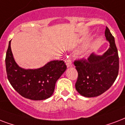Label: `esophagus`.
Here are the masks:
<instances>
[{
	"label": "esophagus",
	"mask_w": 125,
	"mask_h": 125,
	"mask_svg": "<svg viewBox=\"0 0 125 125\" xmlns=\"http://www.w3.org/2000/svg\"><path fill=\"white\" fill-rule=\"evenodd\" d=\"M65 63H66L67 67H71L73 66V63H72V61L71 60V58L69 57L67 58L65 60Z\"/></svg>",
	"instance_id": "34e87169"
}]
</instances>
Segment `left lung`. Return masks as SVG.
Returning <instances> with one entry per match:
<instances>
[{
    "label": "left lung",
    "mask_w": 125,
    "mask_h": 125,
    "mask_svg": "<svg viewBox=\"0 0 125 125\" xmlns=\"http://www.w3.org/2000/svg\"><path fill=\"white\" fill-rule=\"evenodd\" d=\"M105 37L110 48L102 56L92 53L87 59L75 60L78 71L75 83L76 91L85 97H94L103 94L112 85L118 75L119 56L114 37L108 27Z\"/></svg>",
    "instance_id": "8db88e82"
}]
</instances>
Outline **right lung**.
<instances>
[{
	"mask_svg": "<svg viewBox=\"0 0 125 125\" xmlns=\"http://www.w3.org/2000/svg\"><path fill=\"white\" fill-rule=\"evenodd\" d=\"M11 41L6 56L7 77L15 90L26 99L45 100L54 93L56 82L65 71L67 66L62 60H53L41 68L24 69L15 62L11 49Z\"/></svg>",
	"mask_w": 125,
	"mask_h": 125,
	"instance_id": "right-lung-1",
	"label": "right lung"
}]
</instances>
